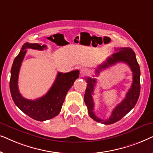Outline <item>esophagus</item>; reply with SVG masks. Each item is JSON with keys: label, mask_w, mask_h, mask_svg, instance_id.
Wrapping results in <instances>:
<instances>
[{"label": "esophagus", "mask_w": 153, "mask_h": 153, "mask_svg": "<svg viewBox=\"0 0 153 153\" xmlns=\"http://www.w3.org/2000/svg\"><path fill=\"white\" fill-rule=\"evenodd\" d=\"M88 73H89V70H88L87 68H81V70H80V74H81V76H85V75H86V74H88Z\"/></svg>", "instance_id": "34e87169"}]
</instances>
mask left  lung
Wrapping results in <instances>:
<instances>
[{
  "label": "left lung",
  "mask_w": 153,
  "mask_h": 153,
  "mask_svg": "<svg viewBox=\"0 0 153 153\" xmlns=\"http://www.w3.org/2000/svg\"><path fill=\"white\" fill-rule=\"evenodd\" d=\"M118 52L112 54L111 56L108 57L103 64L100 65L98 69L96 70V73L99 74L100 71L108 68L109 66L114 65L118 62H123L128 65L133 73V81L131 88L129 89L126 94L125 98L118 104L114 110L109 118L106 120H103L98 118L94 113V102L93 95L94 87L95 85L96 79L88 77L87 87L85 89L84 95V102L88 111V114L91 118H93L96 122L102 123L104 125H111L115 123L122 119L125 115L130 111L137 104L140 95V68L138 63L135 53L131 48L123 47L116 49Z\"/></svg>",
  "instance_id": "1"
}]
</instances>
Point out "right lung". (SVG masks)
I'll use <instances>...</instances> for the list:
<instances>
[{"label":"right lung","instance_id":"1","mask_svg":"<svg viewBox=\"0 0 153 153\" xmlns=\"http://www.w3.org/2000/svg\"><path fill=\"white\" fill-rule=\"evenodd\" d=\"M46 48L45 45L41 46L37 43H25L14 60L10 81V93L14 104L24 114L38 121L49 120L59 114L67 93L79 75L78 70L68 73L58 72L53 85L45 95L35 100H27L22 97L19 91L18 78L26 49L43 50Z\"/></svg>","mask_w":153,"mask_h":153}]
</instances>
